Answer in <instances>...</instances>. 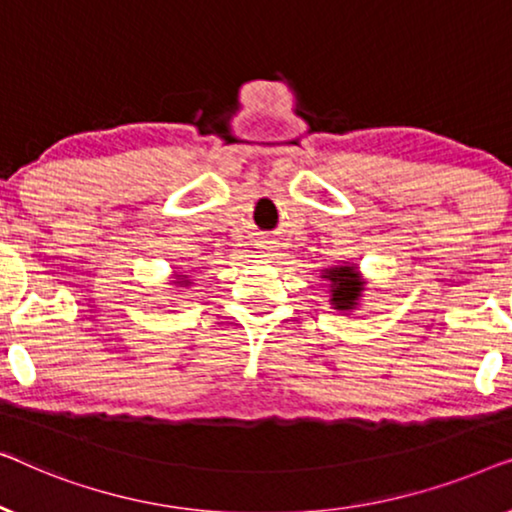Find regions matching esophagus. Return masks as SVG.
Wrapping results in <instances>:
<instances>
[{
  "label": "esophagus",
  "mask_w": 512,
  "mask_h": 512,
  "mask_svg": "<svg viewBox=\"0 0 512 512\" xmlns=\"http://www.w3.org/2000/svg\"><path fill=\"white\" fill-rule=\"evenodd\" d=\"M275 251H277V244L275 242L265 240V242L258 244V254H261V256H275Z\"/></svg>",
  "instance_id": "1"
}]
</instances>
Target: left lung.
<instances>
[{"mask_svg": "<svg viewBox=\"0 0 512 512\" xmlns=\"http://www.w3.org/2000/svg\"><path fill=\"white\" fill-rule=\"evenodd\" d=\"M321 277L328 279L331 284V305L333 310L340 312H352L354 307H359L363 282L356 265H338V268H326L321 272Z\"/></svg>", "mask_w": 512, "mask_h": 512, "instance_id": "8db88e82", "label": "left lung"}]
</instances>
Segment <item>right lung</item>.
<instances>
[{
  "instance_id": "1",
  "label": "right lung",
  "mask_w": 512,
  "mask_h": 512,
  "mask_svg": "<svg viewBox=\"0 0 512 512\" xmlns=\"http://www.w3.org/2000/svg\"><path fill=\"white\" fill-rule=\"evenodd\" d=\"M174 284H191V279H188L186 275H177V282H174Z\"/></svg>"
}]
</instances>
